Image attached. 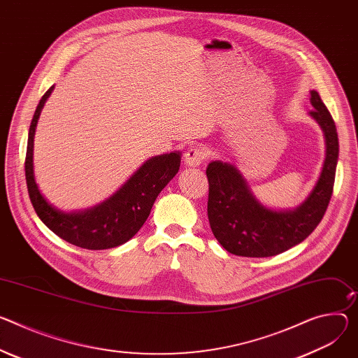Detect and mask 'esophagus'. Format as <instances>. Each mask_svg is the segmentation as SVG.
Here are the masks:
<instances>
[{
    "label": "esophagus",
    "instance_id": "1",
    "mask_svg": "<svg viewBox=\"0 0 358 358\" xmlns=\"http://www.w3.org/2000/svg\"><path fill=\"white\" fill-rule=\"evenodd\" d=\"M206 157H207V152H206L204 148L191 147L184 154V162H185V166H188V167H199L201 162L206 159Z\"/></svg>",
    "mask_w": 358,
    "mask_h": 358
}]
</instances>
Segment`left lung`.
Listing matches in <instances>:
<instances>
[{"label":"left lung","instance_id":"obj_1","mask_svg":"<svg viewBox=\"0 0 358 358\" xmlns=\"http://www.w3.org/2000/svg\"><path fill=\"white\" fill-rule=\"evenodd\" d=\"M308 115L320 125L326 158L307 199L296 208L275 210L259 201L234 162L215 159L207 167L210 184L208 220L214 237L231 254L273 257L304 241L326 213L334 187L338 161V136L334 120L315 90Z\"/></svg>","mask_w":358,"mask_h":358}]
</instances>
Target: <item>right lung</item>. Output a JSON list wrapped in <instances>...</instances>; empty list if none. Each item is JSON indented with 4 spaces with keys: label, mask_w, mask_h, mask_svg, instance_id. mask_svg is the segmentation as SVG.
Listing matches in <instances>:
<instances>
[{
    "label": "right lung",
    "mask_w": 358,
    "mask_h": 358,
    "mask_svg": "<svg viewBox=\"0 0 358 358\" xmlns=\"http://www.w3.org/2000/svg\"><path fill=\"white\" fill-rule=\"evenodd\" d=\"M52 90L54 85L43 95L28 131L25 180L32 207L40 220L64 241L87 250L118 247L138 233L158 194L178 173L181 152L173 151L148 158L111 197L100 204L78 211L59 210L43 196L34 176L36 128Z\"/></svg>",
    "instance_id": "right-lung-1"
}]
</instances>
